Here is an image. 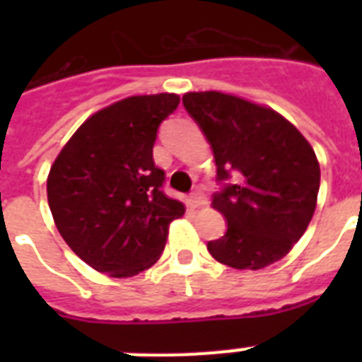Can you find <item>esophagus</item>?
<instances>
[{
	"label": "esophagus",
	"mask_w": 362,
	"mask_h": 362,
	"mask_svg": "<svg viewBox=\"0 0 362 362\" xmlns=\"http://www.w3.org/2000/svg\"><path fill=\"white\" fill-rule=\"evenodd\" d=\"M189 201H192V204L195 206V209H199V206L206 204V197H204V193L199 192V189H197V192L192 193V199H189Z\"/></svg>",
	"instance_id": "34e87169"
}]
</instances>
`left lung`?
Returning <instances> with one entry per match:
<instances>
[{
	"mask_svg": "<svg viewBox=\"0 0 362 362\" xmlns=\"http://www.w3.org/2000/svg\"><path fill=\"white\" fill-rule=\"evenodd\" d=\"M214 152L220 192L212 206L227 231L206 244L238 270L280 261L303 237L320 192V163L300 131L276 110L221 92L182 98Z\"/></svg>",
	"mask_w": 362,
	"mask_h": 362,
	"instance_id": "1",
	"label": "left lung"
}]
</instances>
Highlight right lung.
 Segmentation results:
<instances>
[{
	"label": "right lung",
	"instance_id": "1",
	"mask_svg": "<svg viewBox=\"0 0 362 362\" xmlns=\"http://www.w3.org/2000/svg\"><path fill=\"white\" fill-rule=\"evenodd\" d=\"M176 93L133 95L90 116L50 167L48 206L67 246L98 272L127 278L159 259L169 223L184 216L165 195L152 158Z\"/></svg>",
	"mask_w": 362,
	"mask_h": 362
}]
</instances>
